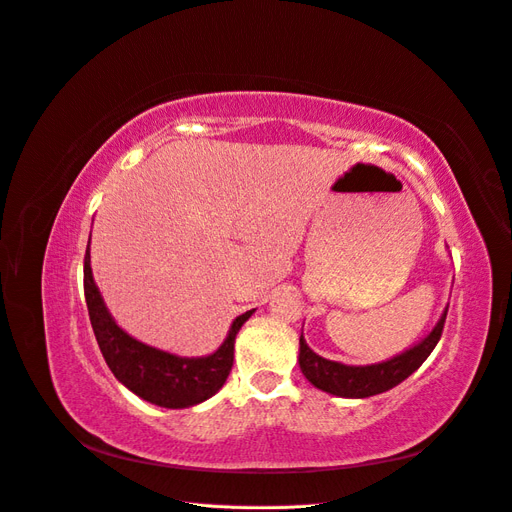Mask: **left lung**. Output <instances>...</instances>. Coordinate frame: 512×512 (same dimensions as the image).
I'll list each match as a JSON object with an SVG mask.
<instances>
[{"label":"left lung","instance_id":"1","mask_svg":"<svg viewBox=\"0 0 512 512\" xmlns=\"http://www.w3.org/2000/svg\"><path fill=\"white\" fill-rule=\"evenodd\" d=\"M447 310H444L438 325L423 342L398 357L374 366H344L338 361H329L312 351L304 336H300V368L317 389L338 395V398H370V395L389 391L395 385H400L404 378H408L430 357L442 336Z\"/></svg>","mask_w":512,"mask_h":512}]
</instances>
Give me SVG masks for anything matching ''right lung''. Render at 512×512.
I'll use <instances>...</instances> for the list:
<instances>
[{"label": "right lung", "instance_id": "1", "mask_svg": "<svg viewBox=\"0 0 512 512\" xmlns=\"http://www.w3.org/2000/svg\"><path fill=\"white\" fill-rule=\"evenodd\" d=\"M85 298L97 344L108 368L142 400L163 408H189L217 393L234 366V342L242 323L253 315L246 310L234 323L217 353L208 357H176L146 346L114 323L91 274L89 244L85 253Z\"/></svg>", "mask_w": 512, "mask_h": 512}]
</instances>
